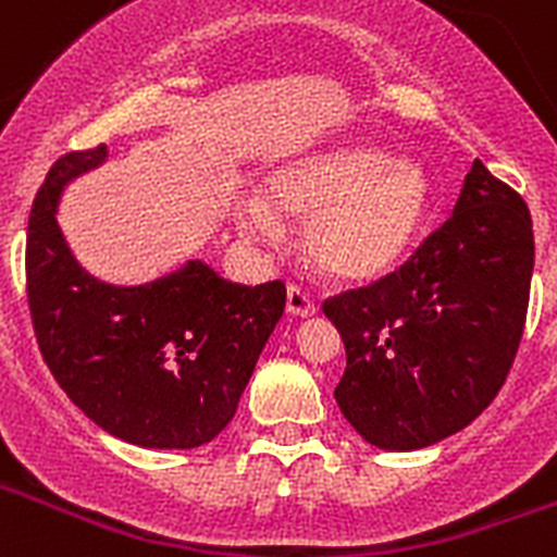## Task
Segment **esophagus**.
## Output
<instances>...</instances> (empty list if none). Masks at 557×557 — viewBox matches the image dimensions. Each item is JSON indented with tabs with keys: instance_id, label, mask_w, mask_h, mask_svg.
<instances>
[{
	"instance_id": "34e87169",
	"label": "esophagus",
	"mask_w": 557,
	"mask_h": 557,
	"mask_svg": "<svg viewBox=\"0 0 557 557\" xmlns=\"http://www.w3.org/2000/svg\"><path fill=\"white\" fill-rule=\"evenodd\" d=\"M287 312L295 314V318H312V314H318V307H314V301L309 298L307 293H304L301 287L289 284L287 287Z\"/></svg>"
}]
</instances>
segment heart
I'll return each mask as SVG.
<instances>
[{"instance_id": "heart-1", "label": "heart", "mask_w": 557, "mask_h": 557, "mask_svg": "<svg viewBox=\"0 0 557 557\" xmlns=\"http://www.w3.org/2000/svg\"><path fill=\"white\" fill-rule=\"evenodd\" d=\"M430 211V175L418 161L346 145L275 166L262 198L248 191L234 200V225L250 243H273L278 220H304L312 268L334 282L368 284L405 262Z\"/></svg>"}]
</instances>
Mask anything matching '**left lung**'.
Masks as SVG:
<instances>
[{"mask_svg":"<svg viewBox=\"0 0 557 557\" xmlns=\"http://www.w3.org/2000/svg\"><path fill=\"white\" fill-rule=\"evenodd\" d=\"M533 264L528 206L476 159L451 218L405 268L323 307L346 343L334 398L348 424L385 451L466 430L513 366Z\"/></svg>","mask_w":557,"mask_h":557,"instance_id":"1","label":"left lung"}]
</instances>
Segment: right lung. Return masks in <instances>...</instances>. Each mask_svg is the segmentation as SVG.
I'll list each match as a JSON object with an SVG mask.
<instances>
[{
    "mask_svg": "<svg viewBox=\"0 0 557 557\" xmlns=\"http://www.w3.org/2000/svg\"><path fill=\"white\" fill-rule=\"evenodd\" d=\"M106 161V145L66 152L29 211L27 298L38 348L102 432L141 449H195L234 418L287 289L231 284L200 259L131 287L88 273L58 209L66 186Z\"/></svg>",
    "mask_w": 557,
    "mask_h": 557,
    "instance_id": "obj_1",
    "label": "right lung"
}]
</instances>
